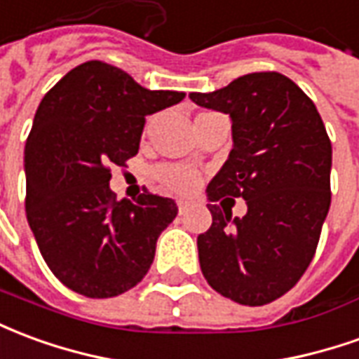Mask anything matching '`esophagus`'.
<instances>
[{"label": "esophagus", "mask_w": 359, "mask_h": 359, "mask_svg": "<svg viewBox=\"0 0 359 359\" xmlns=\"http://www.w3.org/2000/svg\"><path fill=\"white\" fill-rule=\"evenodd\" d=\"M187 207H189V201H184V199L177 201V208H180V215H184L185 210H187Z\"/></svg>", "instance_id": "34e87169"}]
</instances>
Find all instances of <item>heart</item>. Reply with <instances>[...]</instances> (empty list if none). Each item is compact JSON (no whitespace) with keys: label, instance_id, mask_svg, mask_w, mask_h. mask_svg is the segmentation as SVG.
<instances>
[{"label":"heart","instance_id":"1","mask_svg":"<svg viewBox=\"0 0 359 359\" xmlns=\"http://www.w3.org/2000/svg\"><path fill=\"white\" fill-rule=\"evenodd\" d=\"M158 180L168 191L189 193L199 182V174L185 166H164L158 170Z\"/></svg>","mask_w":359,"mask_h":359}]
</instances>
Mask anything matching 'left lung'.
<instances>
[{
  "instance_id": "1",
  "label": "left lung",
  "mask_w": 359,
  "mask_h": 359,
  "mask_svg": "<svg viewBox=\"0 0 359 359\" xmlns=\"http://www.w3.org/2000/svg\"><path fill=\"white\" fill-rule=\"evenodd\" d=\"M189 98L232 119V151L207 187L212 224L197 238L203 276L241 306L271 304L302 278L319 243L330 207L327 129L309 96L274 71ZM228 196L246 201L245 217L214 205Z\"/></svg>"
}]
</instances>
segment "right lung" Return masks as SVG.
Masks as SVG:
<instances>
[{
	"label": "right lung",
	"mask_w": 359,
	"mask_h": 359,
	"mask_svg": "<svg viewBox=\"0 0 359 359\" xmlns=\"http://www.w3.org/2000/svg\"><path fill=\"white\" fill-rule=\"evenodd\" d=\"M184 98L102 62L77 65L42 98L25 144V207L46 265L73 292L114 297L149 273L177 205L151 191L116 201L110 166L139 152L147 116Z\"/></svg>",
	"instance_id": "1"
}]
</instances>
